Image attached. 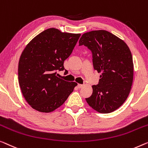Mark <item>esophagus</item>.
Listing matches in <instances>:
<instances>
[{"mask_svg": "<svg viewBox=\"0 0 148 148\" xmlns=\"http://www.w3.org/2000/svg\"><path fill=\"white\" fill-rule=\"evenodd\" d=\"M84 86V85H82V84H78V88H82Z\"/></svg>", "mask_w": 148, "mask_h": 148, "instance_id": "34e87169", "label": "esophagus"}]
</instances>
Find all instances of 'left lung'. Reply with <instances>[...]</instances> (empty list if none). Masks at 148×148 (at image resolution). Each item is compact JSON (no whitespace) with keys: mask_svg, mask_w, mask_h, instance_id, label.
<instances>
[{"mask_svg":"<svg viewBox=\"0 0 148 148\" xmlns=\"http://www.w3.org/2000/svg\"><path fill=\"white\" fill-rule=\"evenodd\" d=\"M92 52L94 69L101 73L92 96L86 98L90 107L100 113H110L122 106L128 96L133 82L132 53L122 40L106 30L84 33L79 46Z\"/></svg>","mask_w":148,"mask_h":148,"instance_id":"8db88e82","label":"left lung"}]
</instances>
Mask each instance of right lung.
<instances>
[{"mask_svg": "<svg viewBox=\"0 0 148 148\" xmlns=\"http://www.w3.org/2000/svg\"><path fill=\"white\" fill-rule=\"evenodd\" d=\"M80 35L48 28L26 46L18 62V82L32 108L41 112L54 111L73 92L77 84L58 78L57 72L64 70V62L72 54Z\"/></svg>", "mask_w": 148, "mask_h": 148, "instance_id": "1", "label": "right lung"}]
</instances>
